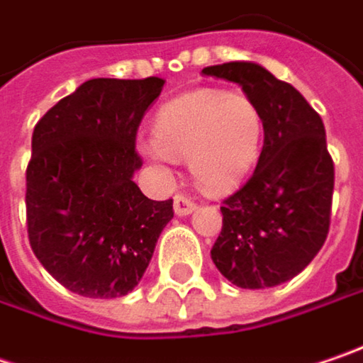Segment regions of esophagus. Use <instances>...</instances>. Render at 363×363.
I'll return each mask as SVG.
<instances>
[{
	"mask_svg": "<svg viewBox=\"0 0 363 363\" xmlns=\"http://www.w3.org/2000/svg\"><path fill=\"white\" fill-rule=\"evenodd\" d=\"M195 207H197V203L189 199L186 195H177L174 197V213L177 216H189V213L195 211Z\"/></svg>",
	"mask_w": 363,
	"mask_h": 363,
	"instance_id": "1",
	"label": "esophagus"
}]
</instances>
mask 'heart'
Instances as JSON below:
<instances>
[{"mask_svg":"<svg viewBox=\"0 0 363 363\" xmlns=\"http://www.w3.org/2000/svg\"><path fill=\"white\" fill-rule=\"evenodd\" d=\"M156 141L139 145L147 160L189 158L203 189L222 193L245 181L263 147V115L240 92L195 90L162 104L154 118Z\"/></svg>","mask_w":363,"mask_h":363,"instance_id":"obj_1","label":"heart"}]
</instances>
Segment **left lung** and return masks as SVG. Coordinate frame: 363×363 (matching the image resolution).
Listing matches in <instances>:
<instances>
[{
	"mask_svg": "<svg viewBox=\"0 0 363 363\" xmlns=\"http://www.w3.org/2000/svg\"><path fill=\"white\" fill-rule=\"evenodd\" d=\"M203 74L242 86L265 131L252 177L220 207L224 225L211 259L238 288L279 286L308 265L329 234L335 166L323 118L291 84L257 63L232 61Z\"/></svg>",
	"mask_w": 363,
	"mask_h": 363,
	"instance_id": "left-lung-1",
	"label": "left lung"
}]
</instances>
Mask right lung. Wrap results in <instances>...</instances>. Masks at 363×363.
<instances>
[{"instance_id": "right-lung-1", "label": "right lung", "mask_w": 363, "mask_h": 363, "mask_svg": "<svg viewBox=\"0 0 363 363\" xmlns=\"http://www.w3.org/2000/svg\"><path fill=\"white\" fill-rule=\"evenodd\" d=\"M162 88V77L88 79L34 127L28 240L40 265L74 294H129L174 216L172 199L152 201L133 182L139 123Z\"/></svg>"}]
</instances>
